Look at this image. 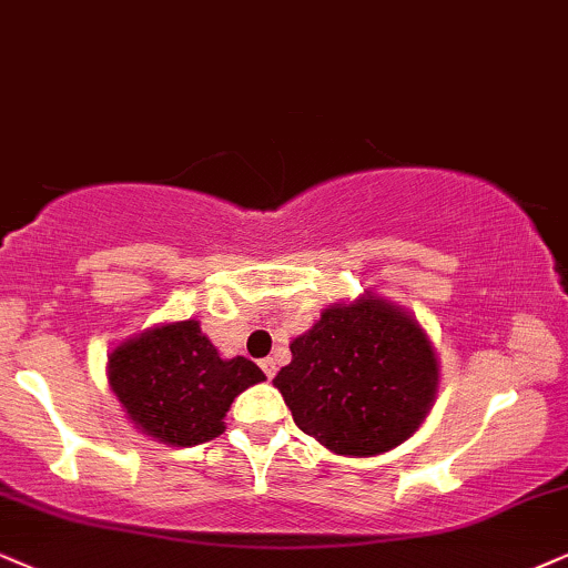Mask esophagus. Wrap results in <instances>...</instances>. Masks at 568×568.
<instances>
[{
  "instance_id": "34e87169",
  "label": "esophagus",
  "mask_w": 568,
  "mask_h": 568,
  "mask_svg": "<svg viewBox=\"0 0 568 568\" xmlns=\"http://www.w3.org/2000/svg\"><path fill=\"white\" fill-rule=\"evenodd\" d=\"M261 368H263V374L268 376V379H273V376H276V361H273V358L261 361Z\"/></svg>"
}]
</instances>
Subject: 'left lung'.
<instances>
[{
  "label": "left lung",
  "instance_id": "1",
  "mask_svg": "<svg viewBox=\"0 0 568 568\" xmlns=\"http://www.w3.org/2000/svg\"><path fill=\"white\" fill-rule=\"evenodd\" d=\"M273 379L305 434L337 455L387 453L422 426L437 395L439 366L418 321L363 295L328 305L290 345Z\"/></svg>",
  "mask_w": 568,
  "mask_h": 568
}]
</instances>
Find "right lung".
Segmentation results:
<instances>
[{
    "mask_svg": "<svg viewBox=\"0 0 568 568\" xmlns=\"http://www.w3.org/2000/svg\"><path fill=\"white\" fill-rule=\"evenodd\" d=\"M108 379L139 432L192 447L223 434L234 397L265 374L242 355L223 361L200 321L189 318L121 342L108 358Z\"/></svg>",
    "mask_w": 568,
    "mask_h": 568,
    "instance_id": "obj_1",
    "label": "right lung"
}]
</instances>
